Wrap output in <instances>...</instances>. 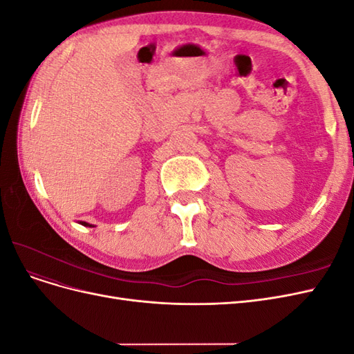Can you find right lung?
I'll return each mask as SVG.
<instances>
[{
    "instance_id": "obj_1",
    "label": "right lung",
    "mask_w": 354,
    "mask_h": 354,
    "mask_svg": "<svg viewBox=\"0 0 354 354\" xmlns=\"http://www.w3.org/2000/svg\"><path fill=\"white\" fill-rule=\"evenodd\" d=\"M81 224H82V226H90V227H91V224H88V223H85V221H82Z\"/></svg>"
}]
</instances>
